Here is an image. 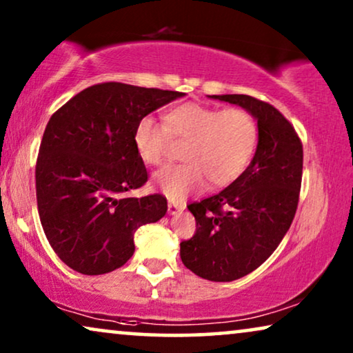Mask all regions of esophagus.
Instances as JSON below:
<instances>
[{
	"mask_svg": "<svg viewBox=\"0 0 353 353\" xmlns=\"http://www.w3.org/2000/svg\"><path fill=\"white\" fill-rule=\"evenodd\" d=\"M185 210V205L183 204H175V202H168V214L175 215L178 212Z\"/></svg>",
	"mask_w": 353,
	"mask_h": 353,
	"instance_id": "obj_1",
	"label": "esophagus"
}]
</instances>
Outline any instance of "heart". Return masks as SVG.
Masks as SVG:
<instances>
[{
	"instance_id": "b5f03b06",
	"label": "heart",
	"mask_w": 353,
	"mask_h": 353,
	"mask_svg": "<svg viewBox=\"0 0 353 353\" xmlns=\"http://www.w3.org/2000/svg\"><path fill=\"white\" fill-rule=\"evenodd\" d=\"M170 138L181 139L185 163L168 165L154 175V183L170 199L181 201L204 186L221 188L243 175L259 143V125L244 109L220 110L199 103L172 108L163 125L141 117L134 125L133 144L148 165H161Z\"/></svg>"
}]
</instances>
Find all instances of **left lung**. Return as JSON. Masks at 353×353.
I'll return each instance as SVG.
<instances>
[{
    "instance_id": "1",
    "label": "left lung",
    "mask_w": 353,
    "mask_h": 353,
    "mask_svg": "<svg viewBox=\"0 0 353 353\" xmlns=\"http://www.w3.org/2000/svg\"><path fill=\"white\" fill-rule=\"evenodd\" d=\"M257 120L259 143L243 175L188 209L196 233L180 244L181 262L209 281H234L259 268L291 226L302 183L303 149L289 120L248 94H212Z\"/></svg>"
}]
</instances>
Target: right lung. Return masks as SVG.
<instances>
[{"label":"right lung","instance_id":"obj_1","mask_svg":"<svg viewBox=\"0 0 353 353\" xmlns=\"http://www.w3.org/2000/svg\"><path fill=\"white\" fill-rule=\"evenodd\" d=\"M185 93L117 81L90 86L48 122L37 159V204L51 248L81 274L128 262L133 234L167 212L162 194L130 197L148 181L134 125Z\"/></svg>","mask_w":353,"mask_h":353}]
</instances>
